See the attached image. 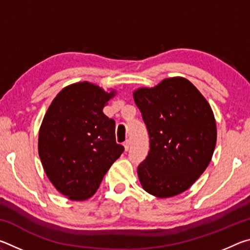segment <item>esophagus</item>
Segmentation results:
<instances>
[{
  "label": "esophagus",
  "mask_w": 250,
  "mask_h": 250,
  "mask_svg": "<svg viewBox=\"0 0 250 250\" xmlns=\"http://www.w3.org/2000/svg\"><path fill=\"white\" fill-rule=\"evenodd\" d=\"M124 146H125V151H128V150L130 149V146H131V142H130V140H126V141L124 143Z\"/></svg>",
  "instance_id": "esophagus-1"
}]
</instances>
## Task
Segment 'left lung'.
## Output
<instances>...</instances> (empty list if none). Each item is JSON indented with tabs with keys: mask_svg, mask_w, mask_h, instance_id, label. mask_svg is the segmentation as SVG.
I'll use <instances>...</instances> for the list:
<instances>
[{
	"mask_svg": "<svg viewBox=\"0 0 250 250\" xmlns=\"http://www.w3.org/2000/svg\"><path fill=\"white\" fill-rule=\"evenodd\" d=\"M150 138V151L138 167L145 191L160 198L191 188L206 170L216 146V122L209 104L183 77L133 91Z\"/></svg>",
	"mask_w": 250,
	"mask_h": 250,
	"instance_id": "8db88e82",
	"label": "left lung"
}]
</instances>
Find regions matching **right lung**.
Segmentation results:
<instances>
[{
	"label": "right lung",
	"instance_id": "1",
	"mask_svg": "<svg viewBox=\"0 0 250 250\" xmlns=\"http://www.w3.org/2000/svg\"><path fill=\"white\" fill-rule=\"evenodd\" d=\"M115 95L91 83H76L59 92L45 113L39 154L49 181L69 200L94 195L125 151L116 142L115 120L103 111Z\"/></svg>",
	"mask_w": 250,
	"mask_h": 250
}]
</instances>
